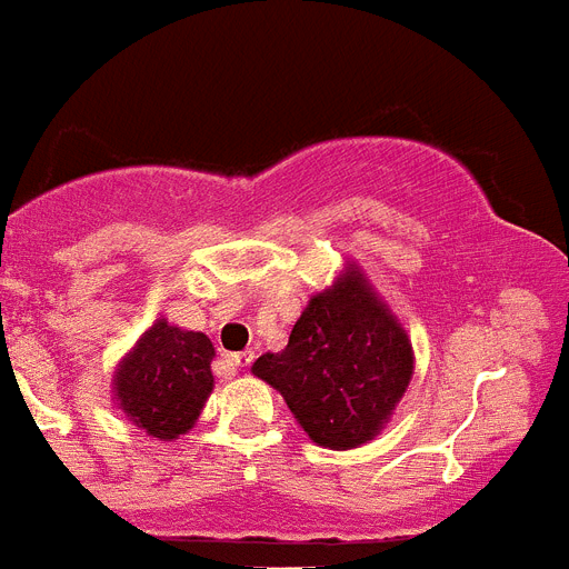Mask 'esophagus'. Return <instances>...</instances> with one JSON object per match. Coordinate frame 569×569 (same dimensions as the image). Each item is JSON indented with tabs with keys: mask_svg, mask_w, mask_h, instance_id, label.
Instances as JSON below:
<instances>
[{
	"mask_svg": "<svg viewBox=\"0 0 569 569\" xmlns=\"http://www.w3.org/2000/svg\"><path fill=\"white\" fill-rule=\"evenodd\" d=\"M250 363H252V351H243V355H229V366H232V369H238V372H241V369H247Z\"/></svg>",
	"mask_w": 569,
	"mask_h": 569,
	"instance_id": "1",
	"label": "esophagus"
}]
</instances>
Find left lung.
Returning a JSON list of instances; mask_svg holds the SVG:
<instances>
[{
    "instance_id": "1",
    "label": "left lung",
    "mask_w": 569,
    "mask_h": 569,
    "mask_svg": "<svg viewBox=\"0 0 569 569\" xmlns=\"http://www.w3.org/2000/svg\"><path fill=\"white\" fill-rule=\"evenodd\" d=\"M412 342L355 261L311 296L288 346L267 351L252 375L267 380L313 442L366 445L383 430L410 387Z\"/></svg>"
}]
</instances>
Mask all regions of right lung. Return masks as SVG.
Returning a JSON list of instances; mask_svg holds the SVG:
<instances>
[{"mask_svg": "<svg viewBox=\"0 0 569 569\" xmlns=\"http://www.w3.org/2000/svg\"><path fill=\"white\" fill-rule=\"evenodd\" d=\"M214 346L203 331L157 319L112 375L119 410L162 442L189 433L214 387Z\"/></svg>", "mask_w": 569, "mask_h": 569, "instance_id": "obj_1", "label": "right lung"}]
</instances>
